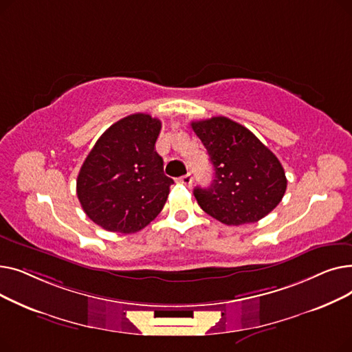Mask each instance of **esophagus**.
<instances>
[{
	"label": "esophagus",
	"mask_w": 352,
	"mask_h": 352,
	"mask_svg": "<svg viewBox=\"0 0 352 352\" xmlns=\"http://www.w3.org/2000/svg\"><path fill=\"white\" fill-rule=\"evenodd\" d=\"M178 182L182 184V186H186V187H191L192 186V177H191V174H186V175H182V177L178 178Z\"/></svg>",
	"instance_id": "1"
}]
</instances>
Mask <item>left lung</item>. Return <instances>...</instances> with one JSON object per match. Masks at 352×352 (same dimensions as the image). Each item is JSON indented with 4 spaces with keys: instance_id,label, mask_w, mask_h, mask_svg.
Wrapping results in <instances>:
<instances>
[{
    "instance_id": "obj_1",
    "label": "left lung",
    "mask_w": 352,
    "mask_h": 352,
    "mask_svg": "<svg viewBox=\"0 0 352 352\" xmlns=\"http://www.w3.org/2000/svg\"><path fill=\"white\" fill-rule=\"evenodd\" d=\"M214 166L211 187L194 190L198 206L226 226L256 223L280 204L287 178L281 162L248 128L227 117L192 121Z\"/></svg>"
}]
</instances>
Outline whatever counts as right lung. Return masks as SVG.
<instances>
[{"label": "right lung", "instance_id": "obj_1", "mask_svg": "<svg viewBox=\"0 0 352 352\" xmlns=\"http://www.w3.org/2000/svg\"><path fill=\"white\" fill-rule=\"evenodd\" d=\"M161 121L128 116L92 146L78 178L77 195L89 219L107 231L133 234L161 212L174 181L155 151Z\"/></svg>", "mask_w": 352, "mask_h": 352}]
</instances>
